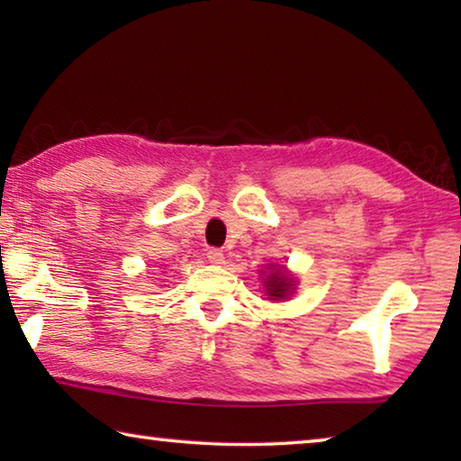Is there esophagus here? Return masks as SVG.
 I'll use <instances>...</instances> for the list:
<instances>
[{"instance_id": "34e87169", "label": "esophagus", "mask_w": 461, "mask_h": 461, "mask_svg": "<svg viewBox=\"0 0 461 461\" xmlns=\"http://www.w3.org/2000/svg\"><path fill=\"white\" fill-rule=\"evenodd\" d=\"M207 258L212 264H223V249L220 248H209L207 249Z\"/></svg>"}]
</instances>
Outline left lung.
Masks as SVG:
<instances>
[{"mask_svg": "<svg viewBox=\"0 0 461 461\" xmlns=\"http://www.w3.org/2000/svg\"><path fill=\"white\" fill-rule=\"evenodd\" d=\"M264 283H267V293L272 299H285L288 291H291V278L285 276L283 272H276V275L268 276Z\"/></svg>", "mask_w": 461, "mask_h": 461, "instance_id": "left-lung-1", "label": "left lung"}]
</instances>
